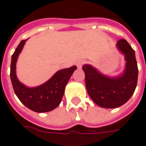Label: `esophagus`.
Listing matches in <instances>:
<instances>
[{
    "instance_id": "esophagus-1",
    "label": "esophagus",
    "mask_w": 146,
    "mask_h": 146,
    "mask_svg": "<svg viewBox=\"0 0 146 146\" xmlns=\"http://www.w3.org/2000/svg\"><path fill=\"white\" fill-rule=\"evenodd\" d=\"M84 62V60L77 61V62H76V66H77V68H78V69H80V68L82 67Z\"/></svg>"
}]
</instances>
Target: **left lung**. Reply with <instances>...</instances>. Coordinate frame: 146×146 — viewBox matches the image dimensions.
<instances>
[{
  "instance_id": "8db88e82",
  "label": "left lung",
  "mask_w": 146,
  "mask_h": 146,
  "mask_svg": "<svg viewBox=\"0 0 146 146\" xmlns=\"http://www.w3.org/2000/svg\"><path fill=\"white\" fill-rule=\"evenodd\" d=\"M116 48L126 61L124 70L119 76L104 75L89 64L82 67L89 96L98 106L106 109L119 107L126 103L134 94L138 81L135 51L124 39L117 41Z\"/></svg>"
}]
</instances>
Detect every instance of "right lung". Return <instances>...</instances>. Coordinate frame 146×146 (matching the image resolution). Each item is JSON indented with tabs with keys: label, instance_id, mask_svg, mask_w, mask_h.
Returning <instances> with one entry per match:
<instances>
[{
	"label": "right lung",
	"instance_id": "1",
	"mask_svg": "<svg viewBox=\"0 0 146 146\" xmlns=\"http://www.w3.org/2000/svg\"><path fill=\"white\" fill-rule=\"evenodd\" d=\"M27 40H23L18 45L11 56V77L14 92L21 102L28 109L36 113H46L54 110L63 97L65 88L76 66L57 71L48 81L34 88H29L21 83L16 76V62Z\"/></svg>",
	"mask_w": 146,
	"mask_h": 146
}]
</instances>
